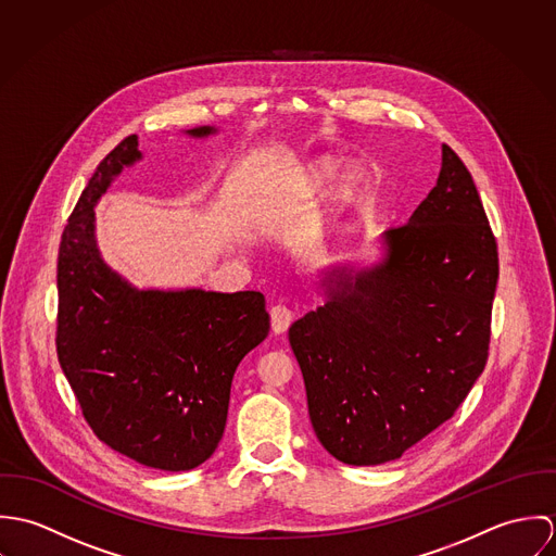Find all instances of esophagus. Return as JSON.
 Instances as JSON below:
<instances>
[{"label": "esophagus", "instance_id": "obj_1", "mask_svg": "<svg viewBox=\"0 0 556 556\" xmlns=\"http://www.w3.org/2000/svg\"><path fill=\"white\" fill-rule=\"evenodd\" d=\"M269 315H271V329H274V333H285L289 329L291 320H293V313L287 306H282V304L274 306L269 311Z\"/></svg>", "mask_w": 556, "mask_h": 556}]
</instances>
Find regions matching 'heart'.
<instances>
[{"instance_id":"obj_1","label":"heart","mask_w":556,"mask_h":556,"mask_svg":"<svg viewBox=\"0 0 556 556\" xmlns=\"http://www.w3.org/2000/svg\"><path fill=\"white\" fill-rule=\"evenodd\" d=\"M338 170V162L331 159H317L306 164L304 173H302V186L308 194H318L327 188V184L336 177ZM366 190V175L359 166H349L336 181L333 188V201L340 210L351 207L362 192Z\"/></svg>"}]
</instances>
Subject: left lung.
Listing matches in <instances>:
<instances>
[{"mask_svg": "<svg viewBox=\"0 0 556 556\" xmlns=\"http://www.w3.org/2000/svg\"><path fill=\"white\" fill-rule=\"evenodd\" d=\"M381 248L370 267H327L325 304L289 327L315 434L355 467L396 460L447 421L488 359L496 239L450 146L437 186Z\"/></svg>", "mask_w": 556, "mask_h": 556, "instance_id": "1", "label": "left lung"}]
</instances>
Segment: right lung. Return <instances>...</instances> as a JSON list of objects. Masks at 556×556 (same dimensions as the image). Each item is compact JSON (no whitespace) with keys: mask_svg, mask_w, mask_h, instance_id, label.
<instances>
[{"mask_svg":"<svg viewBox=\"0 0 556 556\" xmlns=\"http://www.w3.org/2000/svg\"><path fill=\"white\" fill-rule=\"evenodd\" d=\"M141 159L137 135L126 137L98 164L64 229L58 357L102 443L152 469L190 471L216 452L233 375L267 338L269 315L258 291L137 289L104 263L93 207Z\"/></svg>","mask_w":556,"mask_h":556,"instance_id":"add662e5","label":"right lung"}]
</instances>
